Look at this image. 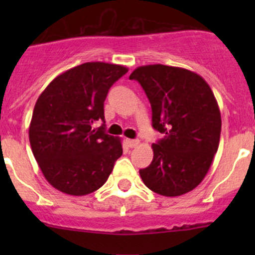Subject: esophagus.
Masks as SVG:
<instances>
[{
    "mask_svg": "<svg viewBox=\"0 0 255 255\" xmlns=\"http://www.w3.org/2000/svg\"><path fill=\"white\" fill-rule=\"evenodd\" d=\"M138 144H139V140L138 139H127V145L129 146V148H134Z\"/></svg>",
    "mask_w": 255,
    "mask_h": 255,
    "instance_id": "esophagus-1",
    "label": "esophagus"
}]
</instances>
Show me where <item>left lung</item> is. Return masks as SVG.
I'll return each instance as SVG.
<instances>
[{
	"label": "left lung",
	"instance_id": "left-lung-1",
	"mask_svg": "<svg viewBox=\"0 0 255 255\" xmlns=\"http://www.w3.org/2000/svg\"><path fill=\"white\" fill-rule=\"evenodd\" d=\"M145 91L151 125L164 138L151 145L153 161L139 175L148 189L168 197L194 190L217 153L221 112L199 74L176 66L144 65L129 76Z\"/></svg>",
	"mask_w": 255,
	"mask_h": 255
}]
</instances>
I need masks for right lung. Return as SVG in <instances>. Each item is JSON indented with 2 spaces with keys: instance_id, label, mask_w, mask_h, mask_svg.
I'll list each match as a JSON object with an SVG mask.
<instances>
[{
  "instance_id": "add662e5",
  "label": "right lung",
  "mask_w": 255,
  "mask_h": 255,
  "mask_svg": "<svg viewBox=\"0 0 255 255\" xmlns=\"http://www.w3.org/2000/svg\"><path fill=\"white\" fill-rule=\"evenodd\" d=\"M128 69L92 61L69 69L45 87L29 125L33 155L49 184L84 196L102 186L122 155L121 139L105 133L104 102Z\"/></svg>"
}]
</instances>
